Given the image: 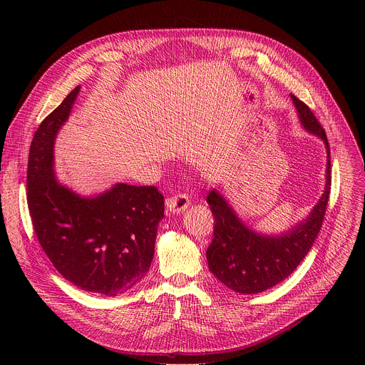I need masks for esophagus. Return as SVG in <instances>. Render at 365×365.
Returning <instances> with one entry per match:
<instances>
[{"label": "esophagus", "mask_w": 365, "mask_h": 365, "mask_svg": "<svg viewBox=\"0 0 365 365\" xmlns=\"http://www.w3.org/2000/svg\"><path fill=\"white\" fill-rule=\"evenodd\" d=\"M168 210L173 214H180L183 212L185 210H187V206L190 205V200H189V196L186 193H178V195H173L170 196L168 200Z\"/></svg>", "instance_id": "obj_1"}]
</instances>
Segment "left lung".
Here are the masks:
<instances>
[{
    "label": "left lung",
    "mask_w": 365,
    "mask_h": 365,
    "mask_svg": "<svg viewBox=\"0 0 365 365\" xmlns=\"http://www.w3.org/2000/svg\"><path fill=\"white\" fill-rule=\"evenodd\" d=\"M292 99L302 125L327 145L325 192L306 220L276 237L257 234L245 227L218 190L207 193L206 202L215 218L214 238L206 250L207 266L220 282L237 293H262L289 277L314 245L327 212L331 193L329 143L324 127L306 103L294 95Z\"/></svg>",
    "instance_id": "obj_1"
}]
</instances>
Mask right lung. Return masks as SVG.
Masks as SVG:
<instances>
[{"instance_id":"right-lung-1","label":"right lung","mask_w":365,"mask_h":365,"mask_svg":"<svg viewBox=\"0 0 365 365\" xmlns=\"http://www.w3.org/2000/svg\"><path fill=\"white\" fill-rule=\"evenodd\" d=\"M79 93L76 86L34 133L27 203L37 240L55 269L82 290L120 296L148 272L165 199L155 186L118 183L83 197L61 185L53 145Z\"/></svg>"}]
</instances>
